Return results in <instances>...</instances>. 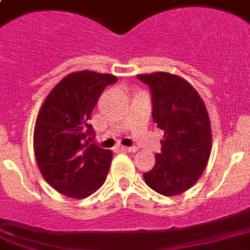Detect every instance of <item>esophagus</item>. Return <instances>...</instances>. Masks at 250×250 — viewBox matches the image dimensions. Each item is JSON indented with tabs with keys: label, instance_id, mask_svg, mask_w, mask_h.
Wrapping results in <instances>:
<instances>
[{
	"label": "esophagus",
	"instance_id": "esophagus-1",
	"mask_svg": "<svg viewBox=\"0 0 250 250\" xmlns=\"http://www.w3.org/2000/svg\"><path fill=\"white\" fill-rule=\"evenodd\" d=\"M120 148L121 150H123V152H136L137 150V148L136 147H123V146H121V147H118Z\"/></svg>",
	"mask_w": 250,
	"mask_h": 250
}]
</instances>
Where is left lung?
I'll list each match as a JSON object with an SVG mask.
<instances>
[{"label": "left lung", "instance_id": "left-lung-1", "mask_svg": "<svg viewBox=\"0 0 250 250\" xmlns=\"http://www.w3.org/2000/svg\"><path fill=\"white\" fill-rule=\"evenodd\" d=\"M152 96V118L164 132L156 166L143 178L163 195H177L197 183L212 145L208 112L198 92L186 80L167 72L138 75Z\"/></svg>", "mask_w": 250, "mask_h": 250}]
</instances>
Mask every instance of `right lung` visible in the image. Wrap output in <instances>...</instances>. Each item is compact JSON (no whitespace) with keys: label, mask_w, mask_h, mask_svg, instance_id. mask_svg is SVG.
I'll list each match as a JSON object with an SVG mask.
<instances>
[{"label":"right lung","mask_w":250,"mask_h":250,"mask_svg":"<svg viewBox=\"0 0 250 250\" xmlns=\"http://www.w3.org/2000/svg\"><path fill=\"white\" fill-rule=\"evenodd\" d=\"M116 76L81 71L66 76L49 92L37 116L33 147L43 178L57 192L82 199L104 183L112 152L89 143L94 105Z\"/></svg>","instance_id":"obj_1"}]
</instances>
